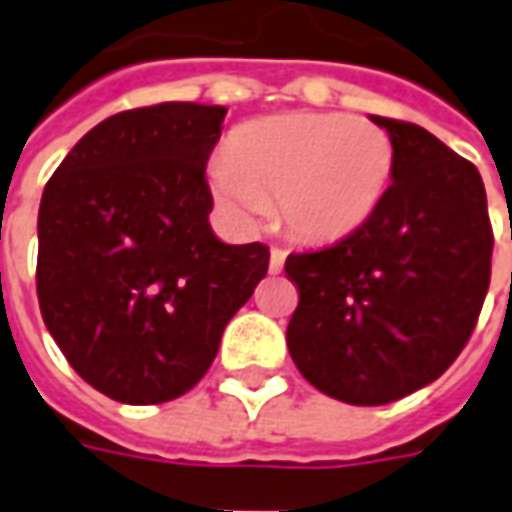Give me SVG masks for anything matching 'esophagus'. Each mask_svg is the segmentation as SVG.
<instances>
[{
  "label": "esophagus",
  "mask_w": 512,
  "mask_h": 512,
  "mask_svg": "<svg viewBox=\"0 0 512 512\" xmlns=\"http://www.w3.org/2000/svg\"><path fill=\"white\" fill-rule=\"evenodd\" d=\"M285 257H288V252H282V249H271V257H268V271H271V274H280L282 268H285Z\"/></svg>",
  "instance_id": "1"
}]
</instances>
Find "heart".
Listing matches in <instances>:
<instances>
[{"instance_id":"heart-1","label":"heart","mask_w":512,"mask_h":512,"mask_svg":"<svg viewBox=\"0 0 512 512\" xmlns=\"http://www.w3.org/2000/svg\"><path fill=\"white\" fill-rule=\"evenodd\" d=\"M396 149L374 121L291 113L249 124L210 163V191L238 227L277 202L282 224L305 241L360 230L388 196Z\"/></svg>"}]
</instances>
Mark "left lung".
<instances>
[{
	"mask_svg": "<svg viewBox=\"0 0 512 512\" xmlns=\"http://www.w3.org/2000/svg\"><path fill=\"white\" fill-rule=\"evenodd\" d=\"M396 171L380 210L338 244L285 260L299 288L288 352L346 405H388L441 377L474 332L493 232L480 171L432 132L371 116Z\"/></svg>",
	"mask_w": 512,
	"mask_h": 512,
	"instance_id": "obj_1",
	"label": "left lung"
}]
</instances>
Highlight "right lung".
Masks as SVG:
<instances>
[{"label":"right lung","instance_id":"obj_1","mask_svg":"<svg viewBox=\"0 0 512 512\" xmlns=\"http://www.w3.org/2000/svg\"><path fill=\"white\" fill-rule=\"evenodd\" d=\"M227 107L163 102L85 132L38 210V302L88 385L124 405L171 402L219 352L268 271V246H232L207 221V157Z\"/></svg>","mask_w":512,"mask_h":512}]
</instances>
